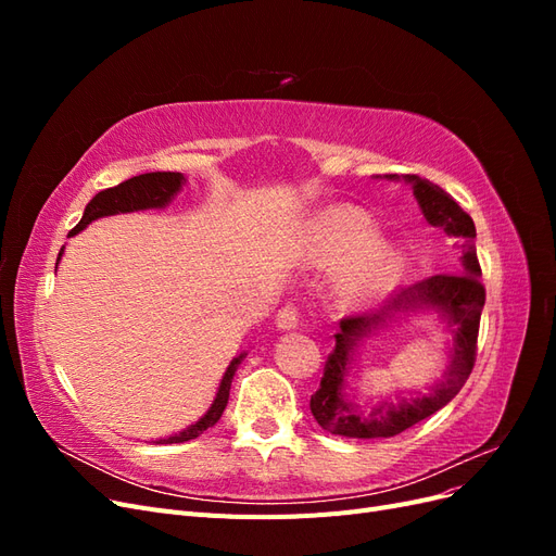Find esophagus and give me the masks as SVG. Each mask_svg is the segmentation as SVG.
<instances>
[{"mask_svg": "<svg viewBox=\"0 0 556 556\" xmlns=\"http://www.w3.org/2000/svg\"><path fill=\"white\" fill-rule=\"evenodd\" d=\"M276 327L280 331H292L299 327V311L294 306H285L276 315Z\"/></svg>", "mask_w": 556, "mask_h": 556, "instance_id": "34e87169", "label": "esophagus"}]
</instances>
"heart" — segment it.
Returning <instances> with one entry per match:
<instances>
[{"mask_svg":"<svg viewBox=\"0 0 556 556\" xmlns=\"http://www.w3.org/2000/svg\"><path fill=\"white\" fill-rule=\"evenodd\" d=\"M380 229L371 215L357 208H333L319 217L317 257L325 266L352 264L343 280L348 304H371L394 290L406 268V252L392 241H378Z\"/></svg>","mask_w":556,"mask_h":556,"instance_id":"heart-1","label":"heart"}]
</instances>
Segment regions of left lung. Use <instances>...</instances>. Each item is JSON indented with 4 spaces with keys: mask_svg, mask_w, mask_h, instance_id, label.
<instances>
[{
    "mask_svg": "<svg viewBox=\"0 0 556 556\" xmlns=\"http://www.w3.org/2000/svg\"><path fill=\"white\" fill-rule=\"evenodd\" d=\"M399 180L396 174L384 176ZM431 227L443 229L447 237L462 243V271L454 276H431L401 290L374 313L341 319L333 333L336 348L325 364V378L311 396L315 422L343 439H392V435L422 422L459 394L476 364L478 327L484 306V288L480 285V264L476 255V225L470 215L443 188L419 176H403ZM435 312L453 336L448 368L444 378L427 395L412 393L396 402L381 400L371 409H362L349 392L351 364L356 348L368 334L389 326L399 316Z\"/></svg>",
    "mask_w": 556,
    "mask_h": 556,
    "instance_id": "8db88e82",
    "label": "left lung"
}]
</instances>
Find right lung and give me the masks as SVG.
<instances>
[{"label":"right lung","mask_w":556,"mask_h":556,"mask_svg":"<svg viewBox=\"0 0 556 556\" xmlns=\"http://www.w3.org/2000/svg\"><path fill=\"white\" fill-rule=\"evenodd\" d=\"M188 182L182 174H174V172H153V174H141V176H134L121 185H115V188L102 190L99 194H94L90 199V204L86 206V213H83L80 223L70 231V237H76L78 231L86 229L90 223L99 220V217H109V215H117V213H137V211H150V208H164L169 206L174 197L182 190V185ZM64 255V248L60 250L58 255V264ZM58 264H55V271H58ZM248 352H241V355L233 357L227 366V371L223 374L220 384H217V392L215 399L211 403V408L201 415L194 425L185 427L182 431L174 433V435H166V439H157L153 443L157 445H169V443H185V441H192L197 435L204 433L208 427H213L217 419L223 417L225 408H227V401H229V390H231V380L233 374H237V368L241 366V362L245 359Z\"/></svg>","instance_id":"add662e5"}]
</instances>
